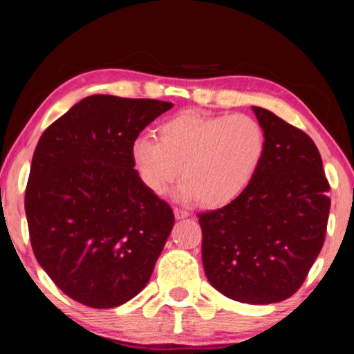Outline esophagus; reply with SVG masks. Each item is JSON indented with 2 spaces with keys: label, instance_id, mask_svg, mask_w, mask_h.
<instances>
[{
  "label": "esophagus",
  "instance_id": "1",
  "mask_svg": "<svg viewBox=\"0 0 354 354\" xmlns=\"http://www.w3.org/2000/svg\"><path fill=\"white\" fill-rule=\"evenodd\" d=\"M174 214H176V219H185V217L190 216V212L185 211V209H178V207H176V209H174Z\"/></svg>",
  "mask_w": 354,
  "mask_h": 354
}]
</instances>
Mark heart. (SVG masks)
I'll list each match as a JSON object with an SVG mask.
<instances>
[{
    "label": "heart",
    "mask_w": 354,
    "mask_h": 354,
    "mask_svg": "<svg viewBox=\"0 0 354 354\" xmlns=\"http://www.w3.org/2000/svg\"><path fill=\"white\" fill-rule=\"evenodd\" d=\"M266 132L248 114L209 115L182 111L158 125V142L135 138V172L153 195L162 196L180 177L176 198L221 207L235 201L258 176L266 154Z\"/></svg>",
    "instance_id": "obj_1"
}]
</instances>
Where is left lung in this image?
Listing matches in <instances>:
<instances>
[{"instance_id": "1", "label": "left lung", "mask_w": 354, "mask_h": 354, "mask_svg": "<svg viewBox=\"0 0 354 354\" xmlns=\"http://www.w3.org/2000/svg\"><path fill=\"white\" fill-rule=\"evenodd\" d=\"M258 176L235 201L198 214L203 268L217 292L270 304L297 293L326 240L330 190L319 149L303 130L264 108Z\"/></svg>"}]
</instances>
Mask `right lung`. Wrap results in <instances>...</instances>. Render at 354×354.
<instances>
[{
	"label": "right lung",
	"mask_w": 354,
	"mask_h": 354,
	"mask_svg": "<svg viewBox=\"0 0 354 354\" xmlns=\"http://www.w3.org/2000/svg\"><path fill=\"white\" fill-rule=\"evenodd\" d=\"M172 106L91 95L38 140L26 188L30 243L53 282L85 306L115 308L142 292L171 234V206L142 185L130 148Z\"/></svg>",
	"instance_id": "add662e5"
}]
</instances>
